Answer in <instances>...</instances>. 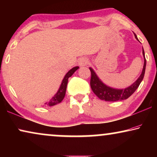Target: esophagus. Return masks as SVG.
<instances>
[{"mask_svg":"<svg viewBox=\"0 0 157 157\" xmlns=\"http://www.w3.org/2000/svg\"><path fill=\"white\" fill-rule=\"evenodd\" d=\"M88 63H89V61H88L86 58H82V59H81L78 61V64L80 66H85L86 65H87Z\"/></svg>","mask_w":157,"mask_h":157,"instance_id":"esophagus-1","label":"esophagus"}]
</instances>
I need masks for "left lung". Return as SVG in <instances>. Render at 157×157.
I'll return each mask as SVG.
<instances>
[{
  "label": "left lung",
  "mask_w": 157,
  "mask_h": 157,
  "mask_svg": "<svg viewBox=\"0 0 157 157\" xmlns=\"http://www.w3.org/2000/svg\"><path fill=\"white\" fill-rule=\"evenodd\" d=\"M134 36L135 38H136V40H138L137 36L135 33ZM142 53L144 56V60L142 72H141L140 76L137 78V80L135 81L132 85L126 88V89H117L108 86L104 84V83L100 80L95 71L92 69V68H89L91 74L90 85H91V88L94 93L100 99L106 101H117L125 100L126 98L129 97L130 96H132V94L134 93V91L137 89V88L139 87V86L140 85L141 82L142 81L144 78V76L147 61H146L145 59V54L144 49L142 51Z\"/></svg>",
  "instance_id": "obj_1"
}]
</instances>
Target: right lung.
<instances>
[{"label": "right lung", "mask_w": 157, "mask_h": 157, "mask_svg": "<svg viewBox=\"0 0 157 157\" xmlns=\"http://www.w3.org/2000/svg\"><path fill=\"white\" fill-rule=\"evenodd\" d=\"M78 66H76L71 68L70 71H68V72L65 75L64 78L62 81L61 84L60 86V88L59 91H57V93L55 94L54 96H53V98L49 101L48 103H46L45 104H47L48 106H53L54 105H56L57 104H59L62 101V100L63 99L64 96L66 94V87H67V83L68 81V78L72 76L74 74V73L76 71L77 69H78Z\"/></svg>", "instance_id": "right-lung-1"}]
</instances>
